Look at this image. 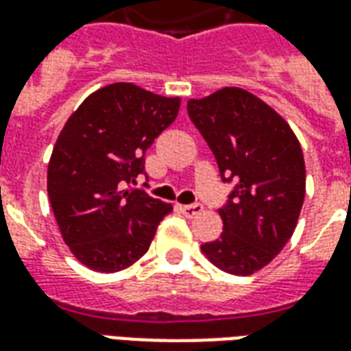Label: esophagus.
Here are the masks:
<instances>
[{
	"label": "esophagus",
	"instance_id": "esophagus-1",
	"mask_svg": "<svg viewBox=\"0 0 351 351\" xmlns=\"http://www.w3.org/2000/svg\"><path fill=\"white\" fill-rule=\"evenodd\" d=\"M180 210H182L184 216L193 218V216H197V214L203 213V206L199 205V203H193V205H182L180 206Z\"/></svg>",
	"mask_w": 351,
	"mask_h": 351
}]
</instances>
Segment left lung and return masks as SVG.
I'll return each instance as SVG.
<instances>
[{
	"label": "left lung",
	"instance_id": "1",
	"mask_svg": "<svg viewBox=\"0 0 351 351\" xmlns=\"http://www.w3.org/2000/svg\"><path fill=\"white\" fill-rule=\"evenodd\" d=\"M188 114L213 150L221 180L233 182L221 206V235L201 244L210 263L237 276L261 271L293 235L306 171L299 138L258 95L226 86L188 101Z\"/></svg>",
	"mask_w": 351,
	"mask_h": 351
}]
</instances>
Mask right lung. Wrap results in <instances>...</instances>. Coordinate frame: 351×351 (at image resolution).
I'll use <instances>...</instances> for the list:
<instances>
[{
    "label": "right lung",
    "instance_id": "1",
    "mask_svg": "<svg viewBox=\"0 0 351 351\" xmlns=\"http://www.w3.org/2000/svg\"><path fill=\"white\" fill-rule=\"evenodd\" d=\"M180 97L114 82L90 93L58 135L47 173L64 243L88 269L118 272L150 248L173 206L125 188L145 173V152L175 122Z\"/></svg>",
    "mask_w": 351,
    "mask_h": 351
}]
</instances>
